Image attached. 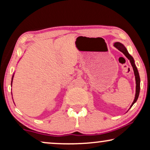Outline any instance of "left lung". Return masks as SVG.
I'll return each instance as SVG.
<instances>
[{
  "label": "left lung",
  "instance_id": "left-lung-1",
  "mask_svg": "<svg viewBox=\"0 0 150 150\" xmlns=\"http://www.w3.org/2000/svg\"><path fill=\"white\" fill-rule=\"evenodd\" d=\"M114 46L116 48H117L119 50L121 51V52H122L123 54H124L125 56H126L127 58L128 59V60H130V62L131 63V65H132L133 70H134V74L135 76V80H136V85H136V93H135V98H134V101H133V102L130 106V108H131L133 104H134L135 102H137V100L139 98V92H140V82H141L140 81V76H139L138 69H137L136 65H135V63H134V59H133V57L131 56L130 54H129L128 50H127V49L126 48V47H125L124 45H123L122 44H121V43H120V42L115 43Z\"/></svg>",
  "mask_w": 150,
  "mask_h": 150
}]
</instances>
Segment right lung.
Here are the masks:
<instances>
[{
	"mask_svg": "<svg viewBox=\"0 0 150 150\" xmlns=\"http://www.w3.org/2000/svg\"><path fill=\"white\" fill-rule=\"evenodd\" d=\"M13 76H14V75H13V76H12V79H11V85H12V81H13Z\"/></svg>",
	"mask_w": 150,
	"mask_h": 150,
	"instance_id": "1",
	"label": "right lung"
}]
</instances>
